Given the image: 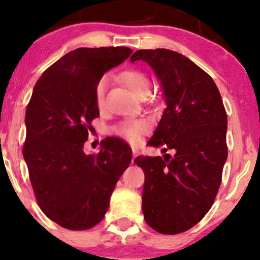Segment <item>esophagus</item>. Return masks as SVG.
Instances as JSON below:
<instances>
[{"label":"esophagus","mask_w":260,"mask_h":260,"mask_svg":"<svg viewBox=\"0 0 260 260\" xmlns=\"http://www.w3.org/2000/svg\"><path fill=\"white\" fill-rule=\"evenodd\" d=\"M137 154H139V152H137L136 149H134V151H133V161H134V159H135V158H136Z\"/></svg>","instance_id":"34e87169"}]
</instances>
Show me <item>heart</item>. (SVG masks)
<instances>
[{
    "label": "heart",
    "instance_id": "obj_1",
    "mask_svg": "<svg viewBox=\"0 0 260 260\" xmlns=\"http://www.w3.org/2000/svg\"><path fill=\"white\" fill-rule=\"evenodd\" d=\"M121 81L126 85L127 87L133 91L136 96L141 97L143 94L149 93L152 87V81L146 73L141 70H125L120 74ZM108 85V78L102 76L97 81L94 86V99L99 107L103 106L105 102V94ZM148 130V124L142 119H136V120H125L115 125L113 131L123 139L129 141L130 143H137L141 140V136Z\"/></svg>",
    "mask_w": 260,
    "mask_h": 260
}]
</instances>
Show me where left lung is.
<instances>
[{"mask_svg": "<svg viewBox=\"0 0 260 260\" xmlns=\"http://www.w3.org/2000/svg\"><path fill=\"white\" fill-rule=\"evenodd\" d=\"M145 60L163 86L167 108L149 145L174 157L139 155L145 173L142 210L153 230L187 231L214 203L228 158V117L213 79L182 54L166 48L139 50L131 62Z\"/></svg>", "mask_w": 260, "mask_h": 260, "instance_id": "8db88e82", "label": "left lung"}]
</instances>
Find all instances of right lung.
<instances>
[{"instance_id": "add662e5", "label": "right lung", "mask_w": 260, "mask_h": 260, "mask_svg": "<svg viewBox=\"0 0 260 260\" xmlns=\"http://www.w3.org/2000/svg\"><path fill=\"white\" fill-rule=\"evenodd\" d=\"M129 47L76 48L40 76L26 107L23 147L36 201L52 221L69 230L99 224L131 152L117 137L97 154L82 151L100 117L94 86L107 70L123 63Z\"/></svg>"}]
</instances>
